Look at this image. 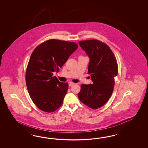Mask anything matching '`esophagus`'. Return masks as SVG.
Wrapping results in <instances>:
<instances>
[{
    "label": "esophagus",
    "mask_w": 148,
    "mask_h": 148,
    "mask_svg": "<svg viewBox=\"0 0 148 148\" xmlns=\"http://www.w3.org/2000/svg\"><path fill=\"white\" fill-rule=\"evenodd\" d=\"M74 83L73 82H69V83H68V85H69V87H72L74 85Z\"/></svg>",
    "instance_id": "obj_1"
}]
</instances>
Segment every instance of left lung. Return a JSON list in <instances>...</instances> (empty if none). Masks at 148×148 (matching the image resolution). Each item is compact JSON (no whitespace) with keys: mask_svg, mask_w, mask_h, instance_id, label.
Here are the masks:
<instances>
[{"mask_svg":"<svg viewBox=\"0 0 148 148\" xmlns=\"http://www.w3.org/2000/svg\"><path fill=\"white\" fill-rule=\"evenodd\" d=\"M81 48L90 58L88 74L92 84L81 86L78 97L82 103L97 109L110 98L118 74L116 59L108 45L97 40L79 41Z\"/></svg>","mask_w":148,"mask_h":148,"instance_id":"left-lung-1","label":"left lung"}]
</instances>
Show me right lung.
I'll list each match as a JSON object with an SVG mask.
<instances>
[{"label": "right lung", "instance_id": "add662e5", "mask_svg": "<svg viewBox=\"0 0 148 148\" xmlns=\"http://www.w3.org/2000/svg\"><path fill=\"white\" fill-rule=\"evenodd\" d=\"M77 48L74 42L52 39L33 51L27 66L26 85L32 101L42 111L54 112L62 104L68 84L59 81L53 73L59 71Z\"/></svg>", "mask_w": 148, "mask_h": 148}]
</instances>
